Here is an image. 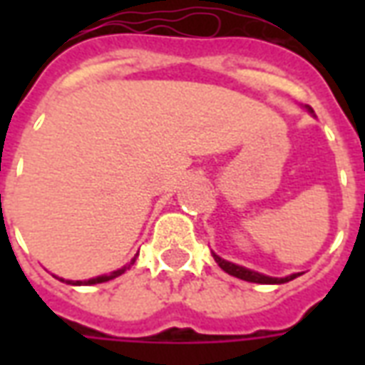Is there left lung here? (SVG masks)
I'll list each match as a JSON object with an SVG mask.
<instances>
[{"label": "left lung", "instance_id": "8db88e82", "mask_svg": "<svg viewBox=\"0 0 365 365\" xmlns=\"http://www.w3.org/2000/svg\"><path fill=\"white\" fill-rule=\"evenodd\" d=\"M309 113H313L311 107H307ZM213 258L215 262L221 266V269H225L229 275H235L238 279H245V282H252V283H285V282H291V279H295L297 275L301 274H291L287 277H269V275H264V274H258V272H254V269H248V268H242V266H238V264H232V262H227L222 260L221 256H217L213 252Z\"/></svg>", "mask_w": 365, "mask_h": 365}]
</instances>
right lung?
Listing matches in <instances>:
<instances>
[{"label": "right lung", "instance_id": "add662e5", "mask_svg": "<svg viewBox=\"0 0 365 365\" xmlns=\"http://www.w3.org/2000/svg\"><path fill=\"white\" fill-rule=\"evenodd\" d=\"M136 256H138V254H136ZM136 256H135V258H133V260L128 262L127 266H123V268H120V269H115V272H111V274H109V275H99V277H91V279H88V282H70V279H68L66 283H72V285H96V283L109 282V279H113V277H117V275L125 274V272H127V269L130 268V266H133V264H135V262H136ZM60 282H64V279H60Z\"/></svg>", "mask_w": 365, "mask_h": 365}]
</instances>
